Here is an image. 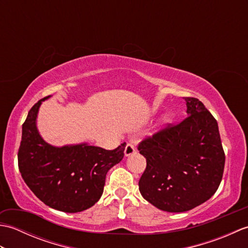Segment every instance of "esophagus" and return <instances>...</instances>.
I'll use <instances>...</instances> for the list:
<instances>
[{
    "label": "esophagus",
    "mask_w": 248,
    "mask_h": 248,
    "mask_svg": "<svg viewBox=\"0 0 248 248\" xmlns=\"http://www.w3.org/2000/svg\"><path fill=\"white\" fill-rule=\"evenodd\" d=\"M135 152H136V149L132 144H128L127 146H125V148H124V155L125 156L132 155L135 154Z\"/></svg>",
    "instance_id": "obj_1"
}]
</instances>
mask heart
I'll return each mask as SVG.
<instances>
[{
  "label": "heart",
  "instance_id": "heart-1",
  "mask_svg": "<svg viewBox=\"0 0 248 248\" xmlns=\"http://www.w3.org/2000/svg\"><path fill=\"white\" fill-rule=\"evenodd\" d=\"M170 115H165L164 117H163V124H167V123H170Z\"/></svg>",
  "mask_w": 248,
  "mask_h": 248
}]
</instances>
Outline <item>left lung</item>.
I'll return each instance as SVG.
<instances>
[{
  "instance_id": "1",
  "label": "left lung",
  "mask_w": 248,
  "mask_h": 248,
  "mask_svg": "<svg viewBox=\"0 0 248 248\" xmlns=\"http://www.w3.org/2000/svg\"><path fill=\"white\" fill-rule=\"evenodd\" d=\"M187 117L139 145L147 166L140 192L166 212H186L211 198L222 181L225 154L217 121L196 98H184Z\"/></svg>"
}]
</instances>
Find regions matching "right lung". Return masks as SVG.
<instances>
[{
  "instance_id": "obj_1",
  "label": "right lung",
  "mask_w": 248,
  "mask_h": 248,
  "mask_svg": "<svg viewBox=\"0 0 248 248\" xmlns=\"http://www.w3.org/2000/svg\"><path fill=\"white\" fill-rule=\"evenodd\" d=\"M30 109L22 124L18 165L31 191L50 208L77 213L93 207L103 193L105 177L123 160L125 143L105 150L87 143L56 147L41 138L37 116L45 100Z\"/></svg>"
}]
</instances>
